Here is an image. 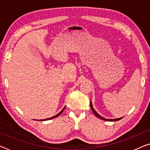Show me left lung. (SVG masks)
<instances>
[{
    "instance_id": "8db88e82",
    "label": "left lung",
    "mask_w": 150,
    "mask_h": 150,
    "mask_svg": "<svg viewBox=\"0 0 150 150\" xmlns=\"http://www.w3.org/2000/svg\"><path fill=\"white\" fill-rule=\"evenodd\" d=\"M90 105H91V109H92V110H93V112H94V114L96 115V117H98L99 119H103V120H105V121H119V120H120V119H121L122 118H123V117H121V118H118V119H105V118H104V117H101L100 115H99L97 112H96L95 110H94V109H93V105H92V103H91H91H90Z\"/></svg>"
}]
</instances>
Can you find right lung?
I'll return each instance as SVG.
<instances>
[{
    "instance_id": "obj_1",
    "label": "right lung",
    "mask_w": 150,
    "mask_h": 150,
    "mask_svg": "<svg viewBox=\"0 0 150 150\" xmlns=\"http://www.w3.org/2000/svg\"><path fill=\"white\" fill-rule=\"evenodd\" d=\"M64 109H65V107H64V109H62V110H61V111L59 112V113H58V114H57L56 115H55V116H54V117H50V118H48V119H40V121H45V120H49V119H54V118H56V117H58V116H59V115H61V114L62 113V112H63V111H64Z\"/></svg>"
}]
</instances>
